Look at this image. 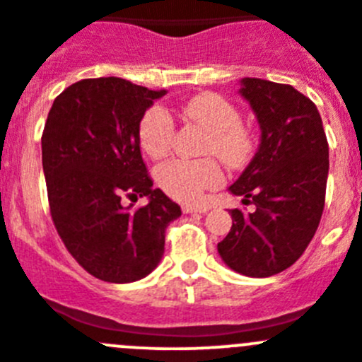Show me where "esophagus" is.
Wrapping results in <instances>:
<instances>
[{"instance_id":"esophagus-1","label":"esophagus","mask_w":362,"mask_h":362,"mask_svg":"<svg viewBox=\"0 0 362 362\" xmlns=\"http://www.w3.org/2000/svg\"><path fill=\"white\" fill-rule=\"evenodd\" d=\"M184 214H205L209 212L210 206L209 205H184L182 206Z\"/></svg>"}]
</instances>
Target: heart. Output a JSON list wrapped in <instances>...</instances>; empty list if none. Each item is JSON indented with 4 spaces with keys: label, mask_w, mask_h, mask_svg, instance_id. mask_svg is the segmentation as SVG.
<instances>
[{
    "label": "heart",
    "mask_w": 362,
    "mask_h": 362,
    "mask_svg": "<svg viewBox=\"0 0 362 362\" xmlns=\"http://www.w3.org/2000/svg\"><path fill=\"white\" fill-rule=\"evenodd\" d=\"M187 120L209 131L203 152L216 153L228 166H240L252 150V134L240 122L237 106L217 93H199L182 106ZM175 125L170 113L153 106L139 122V145L152 159H164L171 152ZM156 178L159 187L177 202L196 203L206 189H214L223 182V171L214 157L187 160L173 159L157 168Z\"/></svg>",
    "instance_id": "heart-1"
}]
</instances>
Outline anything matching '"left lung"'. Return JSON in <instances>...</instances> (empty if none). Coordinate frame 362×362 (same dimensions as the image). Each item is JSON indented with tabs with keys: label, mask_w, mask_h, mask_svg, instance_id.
<instances>
[{
	"label": "left lung",
	"mask_w": 362,
	"mask_h": 362,
	"mask_svg": "<svg viewBox=\"0 0 362 362\" xmlns=\"http://www.w3.org/2000/svg\"><path fill=\"white\" fill-rule=\"evenodd\" d=\"M240 95L262 136L230 192L256 210H231L233 224L217 251L238 274L269 278L293 265L315 237L324 212L329 145L317 106L290 84L244 77Z\"/></svg>",
	"instance_id": "8db88e82"
}]
</instances>
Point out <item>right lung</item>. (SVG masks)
I'll return each mask as SVG.
<instances>
[{"mask_svg": "<svg viewBox=\"0 0 362 362\" xmlns=\"http://www.w3.org/2000/svg\"><path fill=\"white\" fill-rule=\"evenodd\" d=\"M164 90L120 77L70 84L52 103L42 166L52 223L76 262L107 283L145 278L164 255V233L182 210L153 189L139 148V122ZM146 195L138 211L124 207Z\"/></svg>", "mask_w": 362, "mask_h": 362, "instance_id": "right-lung-1", "label": "right lung"}]
</instances>
